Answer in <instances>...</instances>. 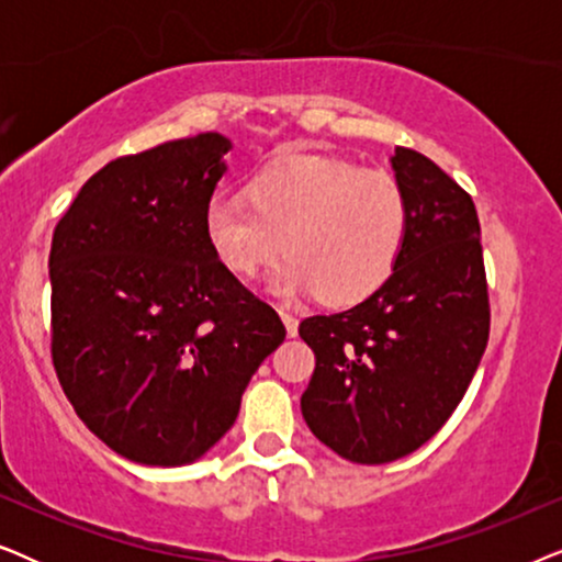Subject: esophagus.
<instances>
[{
  "instance_id": "esophagus-1",
  "label": "esophagus",
  "mask_w": 562,
  "mask_h": 562,
  "mask_svg": "<svg viewBox=\"0 0 562 562\" xmlns=\"http://www.w3.org/2000/svg\"><path fill=\"white\" fill-rule=\"evenodd\" d=\"M279 314H281L283 325H286V333H289V337H296V333H299V319H296L294 314H291V312H286V310H281Z\"/></svg>"
}]
</instances>
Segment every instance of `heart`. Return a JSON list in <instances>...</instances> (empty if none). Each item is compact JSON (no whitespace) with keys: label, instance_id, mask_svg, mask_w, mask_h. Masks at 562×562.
Returning a JSON list of instances; mask_svg holds the SVG:
<instances>
[{"label":"heart","instance_id":"b5f03b06","mask_svg":"<svg viewBox=\"0 0 562 562\" xmlns=\"http://www.w3.org/2000/svg\"><path fill=\"white\" fill-rule=\"evenodd\" d=\"M409 227L394 176L322 153L276 158L250 176L245 199H212L204 210L206 243L227 273L252 279L286 248L276 294H317L329 306L373 296L394 276Z\"/></svg>","mask_w":562,"mask_h":562}]
</instances>
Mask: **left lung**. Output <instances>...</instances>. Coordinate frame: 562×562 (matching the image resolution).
Returning a JSON list of instances; mask_svg holds the SVG:
<instances>
[{"label": "left lung", "mask_w": 562, "mask_h": 562, "mask_svg": "<svg viewBox=\"0 0 562 562\" xmlns=\"http://www.w3.org/2000/svg\"><path fill=\"white\" fill-rule=\"evenodd\" d=\"M391 166L412 212L394 276L352 310L299 325L317 358L302 394L306 425L363 465L409 456L440 432L471 386L491 327L471 194L412 148H396Z\"/></svg>", "instance_id": "left-lung-1"}]
</instances>
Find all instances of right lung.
<instances>
[{
  "label": "right lung",
  "mask_w": 562,
  "mask_h": 562,
  "mask_svg": "<svg viewBox=\"0 0 562 562\" xmlns=\"http://www.w3.org/2000/svg\"><path fill=\"white\" fill-rule=\"evenodd\" d=\"M229 140L110 160L53 229L50 356L91 432L143 465L202 458L286 327L217 263L204 210Z\"/></svg>",
  "instance_id": "add662e5"
}]
</instances>
